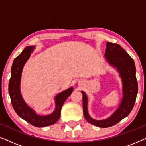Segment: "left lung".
<instances>
[{"label": "left lung", "mask_w": 146, "mask_h": 146, "mask_svg": "<svg viewBox=\"0 0 146 146\" xmlns=\"http://www.w3.org/2000/svg\"><path fill=\"white\" fill-rule=\"evenodd\" d=\"M105 56L108 62L117 68L120 74L123 82V96L120 106L111 117L104 120H95L88 113L87 96L84 92H82L84 115L89 123L100 127H111L127 116L132 110L138 91L134 61L127 52L120 45L107 42Z\"/></svg>", "instance_id": "8db88e82"}]
</instances>
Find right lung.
I'll use <instances>...</instances> for the list:
<instances>
[{
	"instance_id": "add662e5",
	"label": "right lung",
	"mask_w": 146,
	"mask_h": 146,
	"mask_svg": "<svg viewBox=\"0 0 146 146\" xmlns=\"http://www.w3.org/2000/svg\"><path fill=\"white\" fill-rule=\"evenodd\" d=\"M33 49V47H27L14 60L11 68V77L9 83V93L13 108L19 117L35 127H45L54 124L58 120L63 104L72 92L73 88L62 92L56 96V110L50 115H38L28 106L21 94L20 82L23 68Z\"/></svg>"
}]
</instances>
